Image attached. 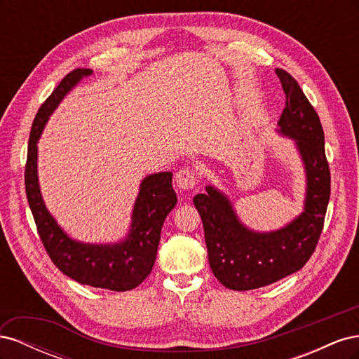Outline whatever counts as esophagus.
I'll return each mask as SVG.
<instances>
[{"label": "esophagus", "mask_w": 359, "mask_h": 359, "mask_svg": "<svg viewBox=\"0 0 359 359\" xmlns=\"http://www.w3.org/2000/svg\"><path fill=\"white\" fill-rule=\"evenodd\" d=\"M196 181H198L196 173H194L193 169L190 168H182L175 173V182L181 190H191L194 186H196Z\"/></svg>", "instance_id": "34e87169"}]
</instances>
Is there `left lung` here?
<instances>
[{
    "mask_svg": "<svg viewBox=\"0 0 359 359\" xmlns=\"http://www.w3.org/2000/svg\"><path fill=\"white\" fill-rule=\"evenodd\" d=\"M276 73L286 94L277 132L295 140L306 169L304 211L281 229L256 232L240 222L232 202L215 187L208 186L206 193L193 198L212 274L232 290L273 285L306 265L318 245L330 202L331 175L319 115L287 72Z\"/></svg>",
    "mask_w": 359,
    "mask_h": 359,
    "instance_id": "left-lung-1",
    "label": "left lung"
}]
</instances>
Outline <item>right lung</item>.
<instances>
[{
	"label": "right lung",
	"mask_w": 359,
	"mask_h": 359,
	"mask_svg": "<svg viewBox=\"0 0 359 359\" xmlns=\"http://www.w3.org/2000/svg\"><path fill=\"white\" fill-rule=\"evenodd\" d=\"M90 74V69L70 72L39 109L28 142L25 191L40 240L61 273L81 285L126 292L142 283L154 266L163 222L177 205L172 172L153 173L142 180L128 235L115 244H85L70 238L48 211L39 186L37 142L43 127L66 94Z\"/></svg>",
	"instance_id": "right-lung-1"
}]
</instances>
